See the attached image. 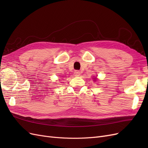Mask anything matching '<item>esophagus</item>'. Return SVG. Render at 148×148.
Returning <instances> with one entry per match:
<instances>
[{
  "instance_id": "obj_1",
  "label": "esophagus",
  "mask_w": 148,
  "mask_h": 148,
  "mask_svg": "<svg viewBox=\"0 0 148 148\" xmlns=\"http://www.w3.org/2000/svg\"><path fill=\"white\" fill-rule=\"evenodd\" d=\"M75 77H79L80 75H81V73H80V71L78 70H77L75 71Z\"/></svg>"
}]
</instances>
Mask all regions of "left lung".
Here are the masks:
<instances>
[{
    "label": "left lung",
    "mask_w": 148,
    "mask_h": 148,
    "mask_svg": "<svg viewBox=\"0 0 148 148\" xmlns=\"http://www.w3.org/2000/svg\"><path fill=\"white\" fill-rule=\"evenodd\" d=\"M94 79H95V80H96V78H94Z\"/></svg>",
    "instance_id": "obj_1"
}]
</instances>
